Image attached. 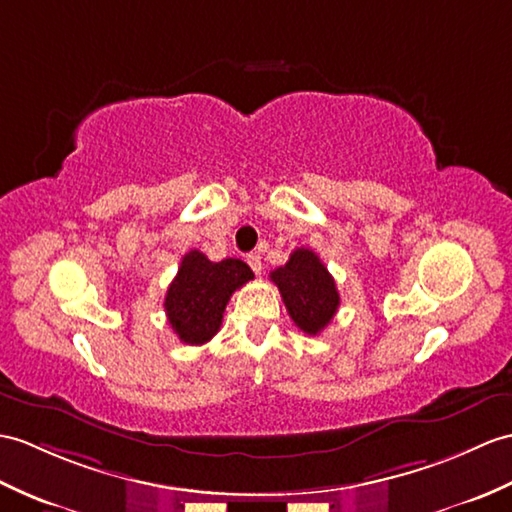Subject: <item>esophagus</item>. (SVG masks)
<instances>
[{
	"label": "esophagus",
	"instance_id": "1",
	"mask_svg": "<svg viewBox=\"0 0 512 512\" xmlns=\"http://www.w3.org/2000/svg\"><path fill=\"white\" fill-rule=\"evenodd\" d=\"M246 261H248V266H251L259 275V272H261V255L259 253H251V255L246 257Z\"/></svg>",
	"mask_w": 512,
	"mask_h": 512
}]
</instances>
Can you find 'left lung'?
Returning a JSON list of instances; mask_svg holds the SVG:
<instances>
[{"mask_svg": "<svg viewBox=\"0 0 512 512\" xmlns=\"http://www.w3.org/2000/svg\"><path fill=\"white\" fill-rule=\"evenodd\" d=\"M294 325L318 336L336 316L340 294L327 266L310 248H296L288 264L270 272Z\"/></svg>", "mask_w": 512, "mask_h": 512, "instance_id": "1", "label": "left lung"}]
</instances>
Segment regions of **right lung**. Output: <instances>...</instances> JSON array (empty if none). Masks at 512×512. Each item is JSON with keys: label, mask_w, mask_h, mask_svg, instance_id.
<instances>
[{"label": "right lung", "mask_w": 512, "mask_h": 512, "mask_svg": "<svg viewBox=\"0 0 512 512\" xmlns=\"http://www.w3.org/2000/svg\"><path fill=\"white\" fill-rule=\"evenodd\" d=\"M255 275L242 259L209 261L189 251L165 294V314L178 340L205 344L218 334L231 294Z\"/></svg>", "instance_id": "1"}]
</instances>
